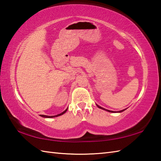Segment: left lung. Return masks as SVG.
<instances>
[{"label":"left lung","mask_w":161,"mask_h":161,"mask_svg":"<svg viewBox=\"0 0 161 161\" xmlns=\"http://www.w3.org/2000/svg\"><path fill=\"white\" fill-rule=\"evenodd\" d=\"M97 107H98V108H102V109H104V110H105V111H108V112H111V113H113V112H114V111H109V110H107V109H105V108H102V107H100V106H98L97 104ZM125 110V109H124V110H122V111H119V112H122V111H124Z\"/></svg>","instance_id":"obj_1"}]
</instances>
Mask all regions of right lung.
Wrapping results in <instances>:
<instances>
[{"label":"right lung","mask_w":161,"mask_h":161,"mask_svg":"<svg viewBox=\"0 0 161 161\" xmlns=\"http://www.w3.org/2000/svg\"><path fill=\"white\" fill-rule=\"evenodd\" d=\"M66 111H67V109H66V110H65L64 112H62V113H61L60 114H58V115H52V116H48V115H41V116H42V117H43V118H54V117H57V116H59V115H63L64 114H65V113L66 112Z\"/></svg>","instance_id":"obj_1"}]
</instances>
